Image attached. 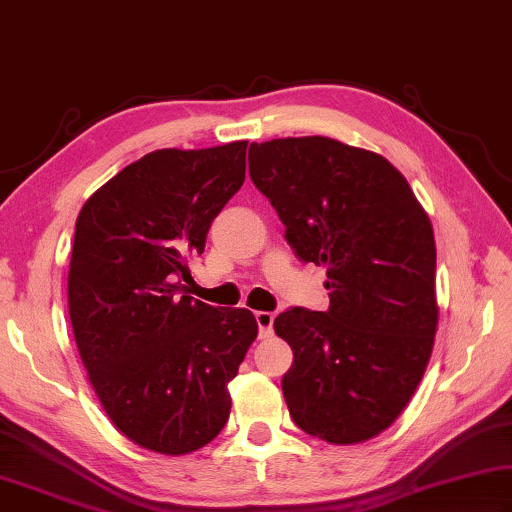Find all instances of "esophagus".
Listing matches in <instances>:
<instances>
[{
	"mask_svg": "<svg viewBox=\"0 0 512 512\" xmlns=\"http://www.w3.org/2000/svg\"><path fill=\"white\" fill-rule=\"evenodd\" d=\"M256 324H258V337L265 339L272 335V328H274V315L272 312H265V310H258L256 312Z\"/></svg>",
	"mask_w": 512,
	"mask_h": 512,
	"instance_id": "34e87169",
	"label": "esophagus"
}]
</instances>
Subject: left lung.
Listing matches in <instances>:
<instances>
[{
    "label": "left lung",
    "mask_w": 512,
    "mask_h": 512,
    "mask_svg": "<svg viewBox=\"0 0 512 512\" xmlns=\"http://www.w3.org/2000/svg\"><path fill=\"white\" fill-rule=\"evenodd\" d=\"M249 177L294 254L328 276L326 312L274 319L294 353L281 382L290 416L326 443L369 441L402 414L432 355V222L398 168L337 139L251 143Z\"/></svg>",
    "instance_id": "8db88e82"
}]
</instances>
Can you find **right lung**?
<instances>
[{
    "label": "right lung",
    "instance_id": "right-lung-1",
    "mask_svg": "<svg viewBox=\"0 0 512 512\" xmlns=\"http://www.w3.org/2000/svg\"><path fill=\"white\" fill-rule=\"evenodd\" d=\"M247 141L148 152L76 220L69 319L114 427L159 454H188L227 425L229 382L258 335L245 308L184 292L215 215L245 182Z\"/></svg>",
    "mask_w": 512,
    "mask_h": 512
}]
</instances>
